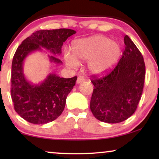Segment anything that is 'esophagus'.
<instances>
[{
  "label": "esophagus",
  "mask_w": 159,
  "mask_h": 159,
  "mask_svg": "<svg viewBox=\"0 0 159 159\" xmlns=\"http://www.w3.org/2000/svg\"><path fill=\"white\" fill-rule=\"evenodd\" d=\"M84 82V77H82V76H80V77H78L77 80V82L78 84L82 83V82Z\"/></svg>",
  "instance_id": "esophagus-1"
}]
</instances>
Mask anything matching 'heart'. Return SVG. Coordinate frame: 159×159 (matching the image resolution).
<instances>
[{
    "label": "heart",
    "mask_w": 159,
    "mask_h": 159,
    "mask_svg": "<svg viewBox=\"0 0 159 159\" xmlns=\"http://www.w3.org/2000/svg\"><path fill=\"white\" fill-rule=\"evenodd\" d=\"M72 55L64 54V60L69 66H78L80 61L88 62V69L93 75H101L111 68L121 56L120 44L107 37L97 34L78 39L71 43Z\"/></svg>",
    "instance_id": "b5f03b06"
}]
</instances>
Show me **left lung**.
I'll list each match as a JSON object with an SVG mask.
<instances>
[{
  "label": "left lung",
  "instance_id": "1",
  "mask_svg": "<svg viewBox=\"0 0 159 159\" xmlns=\"http://www.w3.org/2000/svg\"><path fill=\"white\" fill-rule=\"evenodd\" d=\"M125 48L113 70L102 77L92 76L94 89L90 107L93 116L106 123L126 120L134 114L144 86L145 66L142 54L127 35Z\"/></svg>",
  "mask_w": 159,
  "mask_h": 159
}]
</instances>
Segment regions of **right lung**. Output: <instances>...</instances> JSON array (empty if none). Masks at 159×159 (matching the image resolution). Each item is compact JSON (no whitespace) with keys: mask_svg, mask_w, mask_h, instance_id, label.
<instances>
[{"mask_svg":"<svg viewBox=\"0 0 159 159\" xmlns=\"http://www.w3.org/2000/svg\"><path fill=\"white\" fill-rule=\"evenodd\" d=\"M76 32L70 29L39 30L32 33L16 49L11 66V94L17 114L28 122L44 125L53 121L64 109L67 95L75 86L77 77L62 78L50 73L42 82L32 84L23 71L24 61L32 52L44 48L53 55L61 53V47ZM49 60L56 64L62 61L54 56Z\"/></svg>","mask_w":159,"mask_h":159,"instance_id":"obj_1","label":"right lung"}]
</instances>
